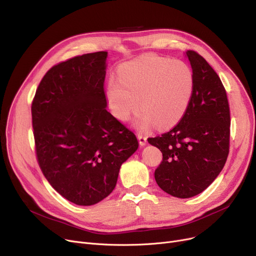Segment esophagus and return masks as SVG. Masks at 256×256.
<instances>
[{"label": "esophagus", "mask_w": 256, "mask_h": 256, "mask_svg": "<svg viewBox=\"0 0 256 256\" xmlns=\"http://www.w3.org/2000/svg\"><path fill=\"white\" fill-rule=\"evenodd\" d=\"M138 142L140 146H145L147 144V138L142 136V134H138Z\"/></svg>", "instance_id": "obj_1"}]
</instances>
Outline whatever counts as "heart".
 <instances>
[{"mask_svg":"<svg viewBox=\"0 0 256 256\" xmlns=\"http://www.w3.org/2000/svg\"><path fill=\"white\" fill-rule=\"evenodd\" d=\"M118 78L108 83V106L116 118L127 120L138 105L134 124L140 131L176 125L185 114L194 86L193 71L187 63L160 56L126 63Z\"/></svg>","mask_w":256,"mask_h":256,"instance_id":"obj_1","label":"heart"}]
</instances>
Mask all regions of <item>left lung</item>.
<instances>
[{
    "instance_id": "obj_1",
    "label": "left lung",
    "mask_w": 256,
    "mask_h": 256,
    "mask_svg": "<svg viewBox=\"0 0 256 256\" xmlns=\"http://www.w3.org/2000/svg\"><path fill=\"white\" fill-rule=\"evenodd\" d=\"M186 56L194 76L189 106L174 128L148 138L162 153L154 172L158 185L178 198L211 185L227 160L230 140V109L220 76L196 51H186Z\"/></svg>"
}]
</instances>
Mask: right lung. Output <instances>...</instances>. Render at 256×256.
Listing matches in <instances>:
<instances>
[{
	"mask_svg": "<svg viewBox=\"0 0 256 256\" xmlns=\"http://www.w3.org/2000/svg\"><path fill=\"white\" fill-rule=\"evenodd\" d=\"M107 56L87 54L50 68L32 106L40 168L56 192L80 206L107 198L122 164L138 148L134 132L107 110Z\"/></svg>",
	"mask_w": 256,
	"mask_h": 256,
	"instance_id": "obj_1",
	"label": "right lung"
}]
</instances>
